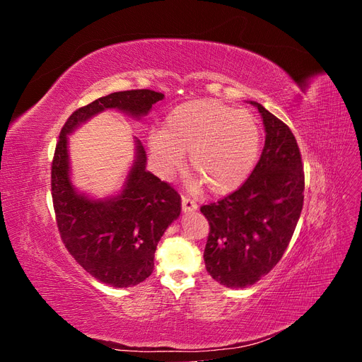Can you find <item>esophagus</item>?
<instances>
[{"label": "esophagus", "mask_w": 362, "mask_h": 362, "mask_svg": "<svg viewBox=\"0 0 362 362\" xmlns=\"http://www.w3.org/2000/svg\"><path fill=\"white\" fill-rule=\"evenodd\" d=\"M181 205H182V211L184 213H192L194 210H198V204H196L193 199L190 198H185V196H182L181 199Z\"/></svg>", "instance_id": "obj_1"}]
</instances>
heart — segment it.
I'll use <instances>...</instances> for the list:
<instances>
[{
    "label": "heart",
    "instance_id": "b5f03b06",
    "mask_svg": "<svg viewBox=\"0 0 362 362\" xmlns=\"http://www.w3.org/2000/svg\"><path fill=\"white\" fill-rule=\"evenodd\" d=\"M148 146L164 177L180 170L189 154L194 184H206L216 194L242 185L259 156V127L247 110H235L214 100H193L177 105L163 129H152Z\"/></svg>",
    "mask_w": 362,
    "mask_h": 362
}]
</instances>
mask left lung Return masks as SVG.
Masks as SVG:
<instances>
[{
    "instance_id": "left-lung-1",
    "label": "left lung",
    "mask_w": 362,
    "mask_h": 362,
    "mask_svg": "<svg viewBox=\"0 0 362 362\" xmlns=\"http://www.w3.org/2000/svg\"><path fill=\"white\" fill-rule=\"evenodd\" d=\"M266 129L250 177L226 198L201 206L210 223L204 250L206 272L228 288H245L275 267L300 217L305 177L291 129L261 104Z\"/></svg>"
}]
</instances>
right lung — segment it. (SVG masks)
<instances>
[{
    "label": "right lung",
    "mask_w": 362,
    "mask_h": 362,
    "mask_svg": "<svg viewBox=\"0 0 362 362\" xmlns=\"http://www.w3.org/2000/svg\"><path fill=\"white\" fill-rule=\"evenodd\" d=\"M163 98L148 89L98 98L69 116L54 152L51 192L60 237L75 261L110 287L137 286L151 275L160 238L180 217L181 198L170 184L146 170V152L139 139L122 190L104 199L78 192L71 180L68 137L104 110H119L139 120Z\"/></svg>",
    "instance_id": "add662e5"
}]
</instances>
